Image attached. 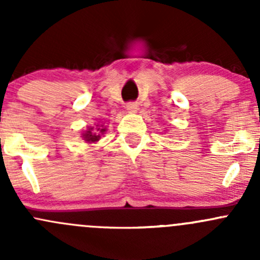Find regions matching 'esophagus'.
I'll use <instances>...</instances> for the list:
<instances>
[{"label": "esophagus", "instance_id": "obj_1", "mask_svg": "<svg viewBox=\"0 0 260 260\" xmlns=\"http://www.w3.org/2000/svg\"><path fill=\"white\" fill-rule=\"evenodd\" d=\"M125 109H127L128 113H136V112H137V103H133V102H131V103H127V106H125Z\"/></svg>", "mask_w": 260, "mask_h": 260}]
</instances>
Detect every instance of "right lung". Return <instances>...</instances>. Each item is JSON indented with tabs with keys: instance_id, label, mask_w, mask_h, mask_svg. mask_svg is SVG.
I'll return each instance as SVG.
<instances>
[{
	"instance_id": "add662e5",
	"label": "right lung",
	"mask_w": 260,
	"mask_h": 260,
	"mask_svg": "<svg viewBox=\"0 0 260 260\" xmlns=\"http://www.w3.org/2000/svg\"><path fill=\"white\" fill-rule=\"evenodd\" d=\"M106 131L107 128H104L103 125H101V127L98 125V128H95V129H94V127H90L81 135V137L86 143H95L101 140V136L104 135Z\"/></svg>"
}]
</instances>
